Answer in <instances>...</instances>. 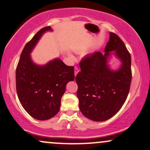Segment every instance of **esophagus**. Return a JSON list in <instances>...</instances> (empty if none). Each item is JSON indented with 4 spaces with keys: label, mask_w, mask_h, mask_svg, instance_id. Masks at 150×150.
Wrapping results in <instances>:
<instances>
[{
    "label": "esophagus",
    "mask_w": 150,
    "mask_h": 150,
    "mask_svg": "<svg viewBox=\"0 0 150 150\" xmlns=\"http://www.w3.org/2000/svg\"><path fill=\"white\" fill-rule=\"evenodd\" d=\"M74 71H75V76H76L77 73L79 72V70L77 67H75V69H74Z\"/></svg>",
    "instance_id": "1"
}]
</instances>
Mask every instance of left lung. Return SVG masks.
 Returning <instances> with one entry per match:
<instances>
[{"label": "left lung", "instance_id": "8db88e82", "mask_svg": "<svg viewBox=\"0 0 150 150\" xmlns=\"http://www.w3.org/2000/svg\"><path fill=\"white\" fill-rule=\"evenodd\" d=\"M113 50L122 62L117 71H111L106 64ZM105 52L85 57L75 77L79 109L85 117L97 122L107 120L118 112L127 98L132 76L131 55L116 34L110 33Z\"/></svg>", "mask_w": 150, "mask_h": 150}]
</instances>
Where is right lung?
<instances>
[{"label": "right lung", "mask_w": 150, "mask_h": 150, "mask_svg": "<svg viewBox=\"0 0 150 150\" xmlns=\"http://www.w3.org/2000/svg\"><path fill=\"white\" fill-rule=\"evenodd\" d=\"M50 26L43 28L26 43L16 70V87L19 101L29 114L39 120H48L59 111L66 84L75 79L74 66L55 59L45 66L32 62L30 52Z\"/></svg>", "instance_id": "right-lung-1"}]
</instances>
